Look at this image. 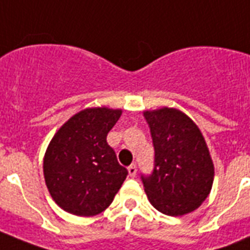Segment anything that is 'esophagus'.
Here are the masks:
<instances>
[{
    "label": "esophagus",
    "mask_w": 250,
    "mask_h": 250,
    "mask_svg": "<svg viewBox=\"0 0 250 250\" xmlns=\"http://www.w3.org/2000/svg\"><path fill=\"white\" fill-rule=\"evenodd\" d=\"M136 172H137V168H136V165H131V166L128 167V174L129 176H136Z\"/></svg>",
    "instance_id": "obj_1"
}]
</instances>
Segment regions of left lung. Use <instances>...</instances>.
I'll use <instances>...</instances> for the list:
<instances>
[{
	"label": "left lung",
	"mask_w": 250,
	"mask_h": 250,
	"mask_svg": "<svg viewBox=\"0 0 250 250\" xmlns=\"http://www.w3.org/2000/svg\"><path fill=\"white\" fill-rule=\"evenodd\" d=\"M154 145V170L143 179L149 202L162 214L192 213L210 194L214 164L197 125L174 107L145 110Z\"/></svg>",
	"instance_id": "obj_1"
}]
</instances>
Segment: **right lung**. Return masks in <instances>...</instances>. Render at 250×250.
I'll list each match as a JSON object with an SVG mask.
<instances>
[{
    "mask_svg": "<svg viewBox=\"0 0 250 250\" xmlns=\"http://www.w3.org/2000/svg\"><path fill=\"white\" fill-rule=\"evenodd\" d=\"M122 109L86 107L61 125L44 156L45 184L61 209L93 217L113 202L128 171L106 136Z\"/></svg>",
    "mask_w": 250,
    "mask_h": 250,
    "instance_id": "1",
    "label": "right lung"
}]
</instances>
